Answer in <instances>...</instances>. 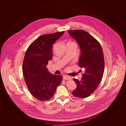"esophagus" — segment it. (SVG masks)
<instances>
[{"instance_id":"obj_1","label":"esophagus","mask_w":126,"mask_h":126,"mask_svg":"<svg viewBox=\"0 0 126 126\" xmlns=\"http://www.w3.org/2000/svg\"><path fill=\"white\" fill-rule=\"evenodd\" d=\"M63 79L64 80H70L71 79V77H69V76H63Z\"/></svg>"}]
</instances>
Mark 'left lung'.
Listing matches in <instances>:
<instances>
[{"mask_svg":"<svg viewBox=\"0 0 126 126\" xmlns=\"http://www.w3.org/2000/svg\"><path fill=\"white\" fill-rule=\"evenodd\" d=\"M68 32L80 49L78 64L85 71L81 80L73 79L77 88L72 94L76 97L86 98L97 89L102 78L105 67L102 49L99 43L84 30H69Z\"/></svg>","mask_w":126,"mask_h":126,"instance_id":"8db88e82","label":"left lung"}]
</instances>
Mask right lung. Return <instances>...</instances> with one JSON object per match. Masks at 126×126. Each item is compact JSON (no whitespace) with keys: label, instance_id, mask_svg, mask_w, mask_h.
<instances>
[{"label":"right lung","instance_id":"obj_1","mask_svg":"<svg viewBox=\"0 0 126 126\" xmlns=\"http://www.w3.org/2000/svg\"><path fill=\"white\" fill-rule=\"evenodd\" d=\"M64 32L42 35L30 44L22 63L25 81L32 96L41 101L51 98L63 77L48 71L46 66L52 58V47Z\"/></svg>","mask_w":126,"mask_h":126}]
</instances>
